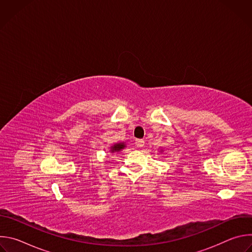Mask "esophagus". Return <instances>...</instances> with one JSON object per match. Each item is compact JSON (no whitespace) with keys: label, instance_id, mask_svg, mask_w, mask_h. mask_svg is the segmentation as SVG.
<instances>
[{"label":"esophagus","instance_id":"obj_1","mask_svg":"<svg viewBox=\"0 0 252 252\" xmlns=\"http://www.w3.org/2000/svg\"><path fill=\"white\" fill-rule=\"evenodd\" d=\"M135 146L137 148H142L145 146V140L143 139H135Z\"/></svg>","mask_w":252,"mask_h":252}]
</instances>
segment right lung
Masks as SVG:
<instances>
[{
  "label": "right lung",
  "mask_w": 252,
  "mask_h": 252,
  "mask_svg": "<svg viewBox=\"0 0 252 252\" xmlns=\"http://www.w3.org/2000/svg\"><path fill=\"white\" fill-rule=\"evenodd\" d=\"M126 148V145L124 142H120V143H116V145H114V146H112L111 147V153H118V152H120V151H122V150H124Z\"/></svg>",
  "instance_id": "obj_1"
}]
</instances>
